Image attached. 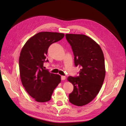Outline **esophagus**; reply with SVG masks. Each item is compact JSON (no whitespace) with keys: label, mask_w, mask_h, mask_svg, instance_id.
Segmentation results:
<instances>
[{"label":"esophagus","mask_w":126,"mask_h":126,"mask_svg":"<svg viewBox=\"0 0 126 126\" xmlns=\"http://www.w3.org/2000/svg\"><path fill=\"white\" fill-rule=\"evenodd\" d=\"M61 79H62V80H64L66 79V77L65 76H62V77H61Z\"/></svg>","instance_id":"34e87169"}]
</instances>
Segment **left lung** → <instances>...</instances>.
Returning <instances> with one entry per match:
<instances>
[{
    "label": "left lung",
    "instance_id": "1",
    "mask_svg": "<svg viewBox=\"0 0 126 126\" xmlns=\"http://www.w3.org/2000/svg\"><path fill=\"white\" fill-rule=\"evenodd\" d=\"M74 55L79 76H69L68 80L74 85L69 94V101L77 106L88 104L96 97L105 77V59L101 48L91 38L80 34H66Z\"/></svg>",
    "mask_w": 126,
    "mask_h": 126
}]
</instances>
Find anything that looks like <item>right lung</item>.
Returning a JSON list of instances; mask_svg holds the SVG:
<instances>
[{"instance_id":"add662e5","label":"right lung","mask_w":126,"mask_h":126,"mask_svg":"<svg viewBox=\"0 0 126 126\" xmlns=\"http://www.w3.org/2000/svg\"><path fill=\"white\" fill-rule=\"evenodd\" d=\"M62 33L40 32L26 42L22 47L19 59L20 76L22 84L27 92L36 101L50 100L56 87L61 81L60 76L45 69L50 46L62 39Z\"/></svg>"}]
</instances>
